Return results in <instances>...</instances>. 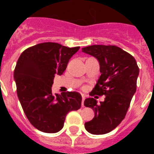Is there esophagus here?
Listing matches in <instances>:
<instances>
[{
    "instance_id": "34e87169",
    "label": "esophagus",
    "mask_w": 154,
    "mask_h": 154,
    "mask_svg": "<svg viewBox=\"0 0 154 154\" xmlns=\"http://www.w3.org/2000/svg\"><path fill=\"white\" fill-rule=\"evenodd\" d=\"M82 107H84V101H85V94H82Z\"/></svg>"
}]
</instances>
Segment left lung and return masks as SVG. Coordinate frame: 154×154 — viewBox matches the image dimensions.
Wrapping results in <instances>:
<instances>
[{"label":"left lung","mask_w":154,"mask_h":154,"mask_svg":"<svg viewBox=\"0 0 154 154\" xmlns=\"http://www.w3.org/2000/svg\"><path fill=\"white\" fill-rule=\"evenodd\" d=\"M82 52L96 57L100 64L101 74L90 96H105L100 103L93 97L85 100V106L95 112L94 118L85 123V128L92 134H105L125 117L136 92L139 68L133 56L115 45H90L82 48Z\"/></svg>","instance_id":"1"}]
</instances>
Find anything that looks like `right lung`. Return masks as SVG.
<instances>
[{
    "label": "right lung",
    "instance_id": "add662e5",
    "mask_svg": "<svg viewBox=\"0 0 154 154\" xmlns=\"http://www.w3.org/2000/svg\"><path fill=\"white\" fill-rule=\"evenodd\" d=\"M79 49L45 42L25 49L18 59L14 70L18 99L28 120L40 131L57 133L68 112L82 106L77 92L52 93L55 74H62Z\"/></svg>",
    "mask_w": 154,
    "mask_h": 154
}]
</instances>
